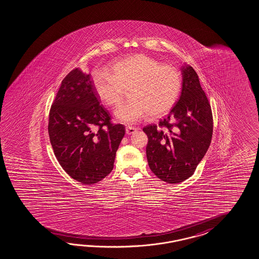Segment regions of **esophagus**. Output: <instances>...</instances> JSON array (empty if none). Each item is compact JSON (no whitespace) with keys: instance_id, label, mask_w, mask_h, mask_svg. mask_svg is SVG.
Masks as SVG:
<instances>
[{"instance_id":"34e87169","label":"esophagus","mask_w":259,"mask_h":259,"mask_svg":"<svg viewBox=\"0 0 259 259\" xmlns=\"http://www.w3.org/2000/svg\"><path fill=\"white\" fill-rule=\"evenodd\" d=\"M125 131L127 135H131V134L135 133L137 131V128L133 127V126H126Z\"/></svg>"}]
</instances>
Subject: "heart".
Here are the masks:
<instances>
[{
  "label": "heart",
  "instance_id": "obj_1",
  "mask_svg": "<svg viewBox=\"0 0 259 259\" xmlns=\"http://www.w3.org/2000/svg\"><path fill=\"white\" fill-rule=\"evenodd\" d=\"M92 84L102 104L115 107L128 91V100L116 110V117L127 123L136 122L148 115L155 119L175 106L183 88L181 71L163 65L145 55H134L110 66V74L95 71Z\"/></svg>",
  "mask_w": 259,
  "mask_h": 259
}]
</instances>
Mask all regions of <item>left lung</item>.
<instances>
[{
    "label": "left lung",
    "mask_w": 259,
    "mask_h": 259,
    "mask_svg": "<svg viewBox=\"0 0 259 259\" xmlns=\"http://www.w3.org/2000/svg\"><path fill=\"white\" fill-rule=\"evenodd\" d=\"M181 96L158 125L143 128L148 137V164L159 179L168 184L187 180L203 159L213 134L208 99L195 70L186 66Z\"/></svg>",
    "instance_id": "left-lung-1"
}]
</instances>
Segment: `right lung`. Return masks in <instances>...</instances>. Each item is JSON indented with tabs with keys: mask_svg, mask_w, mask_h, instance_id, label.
<instances>
[{
	"mask_svg": "<svg viewBox=\"0 0 259 259\" xmlns=\"http://www.w3.org/2000/svg\"><path fill=\"white\" fill-rule=\"evenodd\" d=\"M50 141L64 170L93 185L109 175L125 134L100 105L91 74L73 69L61 82L49 113Z\"/></svg>",
	"mask_w": 259,
	"mask_h": 259,
	"instance_id": "obj_1",
	"label": "right lung"
}]
</instances>
